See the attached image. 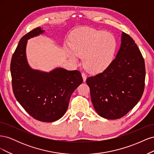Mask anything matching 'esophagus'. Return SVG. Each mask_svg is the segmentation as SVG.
Segmentation results:
<instances>
[{
  "label": "esophagus",
  "instance_id": "1",
  "mask_svg": "<svg viewBox=\"0 0 154 154\" xmlns=\"http://www.w3.org/2000/svg\"><path fill=\"white\" fill-rule=\"evenodd\" d=\"M82 77H83V82H85V81H86V79H87V75H86V74H85L84 72H83V73L82 74Z\"/></svg>",
  "mask_w": 154,
  "mask_h": 154
}]
</instances>
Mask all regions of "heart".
Instances as JSON below:
<instances>
[{"mask_svg": "<svg viewBox=\"0 0 154 154\" xmlns=\"http://www.w3.org/2000/svg\"><path fill=\"white\" fill-rule=\"evenodd\" d=\"M71 48L67 52L74 62H78V57H83L88 71L97 72L103 71L112 61L117 41L109 32L85 27L74 34Z\"/></svg>", "mask_w": 154, "mask_h": 154, "instance_id": "1", "label": "heart"}]
</instances>
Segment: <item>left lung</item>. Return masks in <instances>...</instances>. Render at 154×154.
I'll use <instances>...</instances> for the list:
<instances>
[{
	"instance_id": "obj_1",
	"label": "left lung",
	"mask_w": 154,
	"mask_h": 154,
	"mask_svg": "<svg viewBox=\"0 0 154 154\" xmlns=\"http://www.w3.org/2000/svg\"><path fill=\"white\" fill-rule=\"evenodd\" d=\"M145 74L140 50L131 37L123 32L114 60L103 72L86 80L97 113L108 119L123 117L141 98Z\"/></svg>"
}]
</instances>
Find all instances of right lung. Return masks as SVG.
<instances>
[{
	"mask_svg": "<svg viewBox=\"0 0 154 154\" xmlns=\"http://www.w3.org/2000/svg\"><path fill=\"white\" fill-rule=\"evenodd\" d=\"M44 31L36 27L20 39L11 61L12 87L17 100L31 116L53 122L66 113L71 94L83 78L78 70L57 68L48 73L30 68L26 57L27 41Z\"/></svg>",
	"mask_w": 154,
	"mask_h": 154,
	"instance_id": "add662e5",
	"label": "right lung"
}]
</instances>
